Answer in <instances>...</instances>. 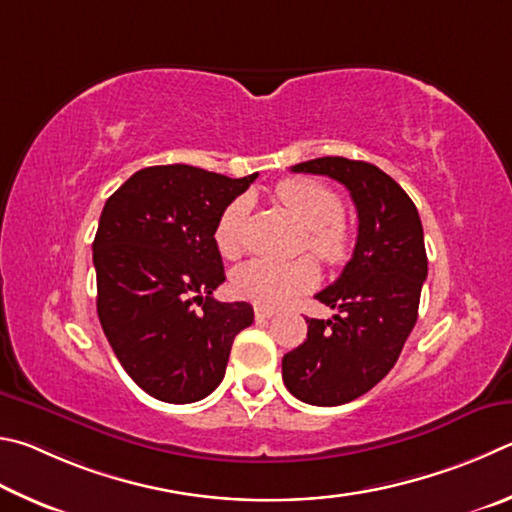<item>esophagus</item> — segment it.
<instances>
[{
    "label": "esophagus",
    "mask_w": 512,
    "mask_h": 512,
    "mask_svg": "<svg viewBox=\"0 0 512 512\" xmlns=\"http://www.w3.org/2000/svg\"><path fill=\"white\" fill-rule=\"evenodd\" d=\"M254 315H256V319H270V317H274V310L265 308V306H256Z\"/></svg>",
    "instance_id": "34e87169"
}]
</instances>
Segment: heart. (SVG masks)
Returning a JSON list of instances; mask_svg holds the SVG:
<instances>
[{
	"label": "heart",
	"mask_w": 512,
	"mask_h": 512,
	"mask_svg": "<svg viewBox=\"0 0 512 512\" xmlns=\"http://www.w3.org/2000/svg\"><path fill=\"white\" fill-rule=\"evenodd\" d=\"M276 200L288 209L303 227V247L321 263H344L353 247V229L342 218V200L312 179H285L276 186ZM247 218V202L233 200L224 206L213 229L215 247L222 256L242 254V227ZM317 281V267L308 256L290 263H274L254 258L233 272V290L238 297L258 306L276 308L297 294L310 290Z\"/></svg>",
	"instance_id": "heart-1"
}]
</instances>
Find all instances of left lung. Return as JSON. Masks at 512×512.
Instances as JSON below:
<instances>
[{"label": "left lung", "mask_w": 512, "mask_h": 512, "mask_svg": "<svg viewBox=\"0 0 512 512\" xmlns=\"http://www.w3.org/2000/svg\"><path fill=\"white\" fill-rule=\"evenodd\" d=\"M292 173L344 184L360 220L353 258L317 294L337 315L308 319L306 342L283 355V382L294 398L337 407L364 396L393 369L416 326L427 279L423 224L396 179L366 161L319 157L292 166Z\"/></svg>", "instance_id": "1"}]
</instances>
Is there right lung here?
<instances>
[{
	"label": "right lung",
	"instance_id": "add662e5",
	"mask_svg": "<svg viewBox=\"0 0 512 512\" xmlns=\"http://www.w3.org/2000/svg\"><path fill=\"white\" fill-rule=\"evenodd\" d=\"M256 177L150 166L107 197L92 245L98 319L125 373L152 398L186 405L209 396L233 339L254 321L249 303L211 294L224 283L215 222Z\"/></svg>",
	"mask_w": 512,
	"mask_h": 512
}]
</instances>
